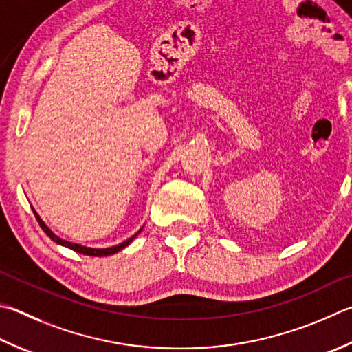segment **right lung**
Instances as JSON below:
<instances>
[{
	"mask_svg": "<svg viewBox=\"0 0 352 352\" xmlns=\"http://www.w3.org/2000/svg\"><path fill=\"white\" fill-rule=\"evenodd\" d=\"M32 210H34V214H35V217H36V221L40 223L41 229H43L44 232L47 234V237L52 239L55 243H58V245H63V246H66V248H70V249H72V251H75V252H80V254H85V255H92V257H104V255H112V254H115V252H118V251H121V249H123V248H126L127 245H129V243H131L133 239H135L140 232H142V229H140V231H138L135 235H132L131 239H127L126 241L120 243V245H117V246H112V248H104V249L87 248V246L76 245V243H70V241H66V240L60 239L58 235H55L52 231H50V229H49L46 225H44V221L40 219V215H38V214L35 212V209H34V208H32Z\"/></svg>",
	"mask_w": 352,
	"mask_h": 352,
	"instance_id": "1",
	"label": "right lung"
}]
</instances>
